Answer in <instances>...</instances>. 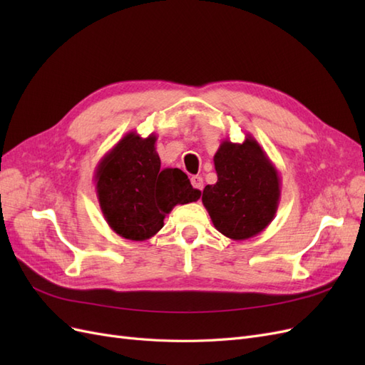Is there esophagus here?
Here are the masks:
<instances>
[{
  "instance_id": "esophagus-1",
  "label": "esophagus",
  "mask_w": 365,
  "mask_h": 365,
  "mask_svg": "<svg viewBox=\"0 0 365 365\" xmlns=\"http://www.w3.org/2000/svg\"><path fill=\"white\" fill-rule=\"evenodd\" d=\"M190 181H192V185L195 187L196 190H202V189H204V181H202L201 176H197V175H196V176H192Z\"/></svg>"
}]
</instances>
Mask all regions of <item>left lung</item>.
<instances>
[{
  "label": "left lung",
  "mask_w": 365,
  "mask_h": 365,
  "mask_svg": "<svg viewBox=\"0 0 365 365\" xmlns=\"http://www.w3.org/2000/svg\"><path fill=\"white\" fill-rule=\"evenodd\" d=\"M213 161L217 181L205 185L202 204L215 228L233 240L260 235L277 213L279 170L251 134L242 143L225 138Z\"/></svg>",
  "instance_id": "1"
}]
</instances>
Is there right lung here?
Returning <instances> with one entry per match:
<instances>
[{
    "mask_svg": "<svg viewBox=\"0 0 365 365\" xmlns=\"http://www.w3.org/2000/svg\"><path fill=\"white\" fill-rule=\"evenodd\" d=\"M157 135L130 130L98 161L94 181L103 217L114 233L148 240L164 225L175 205L195 202L201 192L180 169H161Z\"/></svg>",
    "mask_w": 365,
    "mask_h": 365,
    "instance_id": "right-lung-1",
    "label": "right lung"
}]
</instances>
